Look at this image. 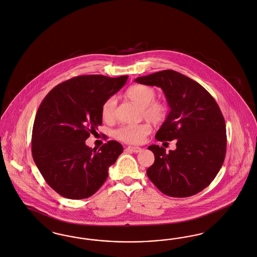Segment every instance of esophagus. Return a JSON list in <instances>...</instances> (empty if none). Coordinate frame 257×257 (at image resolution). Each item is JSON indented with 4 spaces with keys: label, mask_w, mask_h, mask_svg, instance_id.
Instances as JSON below:
<instances>
[{
    "label": "esophagus",
    "mask_w": 257,
    "mask_h": 257,
    "mask_svg": "<svg viewBox=\"0 0 257 257\" xmlns=\"http://www.w3.org/2000/svg\"><path fill=\"white\" fill-rule=\"evenodd\" d=\"M126 151L134 152V153H139V152L142 151V148L138 147V146H128V147H126Z\"/></svg>",
    "instance_id": "34e87169"
}]
</instances>
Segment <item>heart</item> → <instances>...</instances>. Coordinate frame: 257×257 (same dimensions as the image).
Returning a JSON list of instances; mask_svg holds the SVG:
<instances>
[{
    "label": "heart",
    "instance_id": "b5f03b06",
    "mask_svg": "<svg viewBox=\"0 0 257 257\" xmlns=\"http://www.w3.org/2000/svg\"><path fill=\"white\" fill-rule=\"evenodd\" d=\"M125 95L133 102L143 107V113L145 118L152 123H163L169 113L168 104L163 100H155L156 91L154 88L138 84L130 87ZM116 99L111 96L105 100L101 107V116L103 120L113 121L116 113ZM151 127L147 123L138 125H125L114 132V137L126 144H141L144 138L150 133Z\"/></svg>",
    "mask_w": 257,
    "mask_h": 257
}]
</instances>
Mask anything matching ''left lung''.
<instances>
[{"mask_svg":"<svg viewBox=\"0 0 257 257\" xmlns=\"http://www.w3.org/2000/svg\"><path fill=\"white\" fill-rule=\"evenodd\" d=\"M135 81L164 91L170 112L155 138L177 140V148L168 153L156 144L148 147L155 162L146 174L165 195H195L214 180L226 156V123L218 104L199 83L172 70Z\"/></svg>","mask_w":257,"mask_h":257,"instance_id":"1","label":"left lung"}]
</instances>
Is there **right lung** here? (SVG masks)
Segmentation results:
<instances>
[{"instance_id": "right-lung-1", "label": "right lung", "mask_w": 257, "mask_h": 257, "mask_svg": "<svg viewBox=\"0 0 257 257\" xmlns=\"http://www.w3.org/2000/svg\"><path fill=\"white\" fill-rule=\"evenodd\" d=\"M127 79V75H79L58 84L43 99L32 128L31 152L45 181L58 194L72 200L93 195L123 152L115 141L98 150L85 141L102 124L103 103Z\"/></svg>"}]
</instances>
